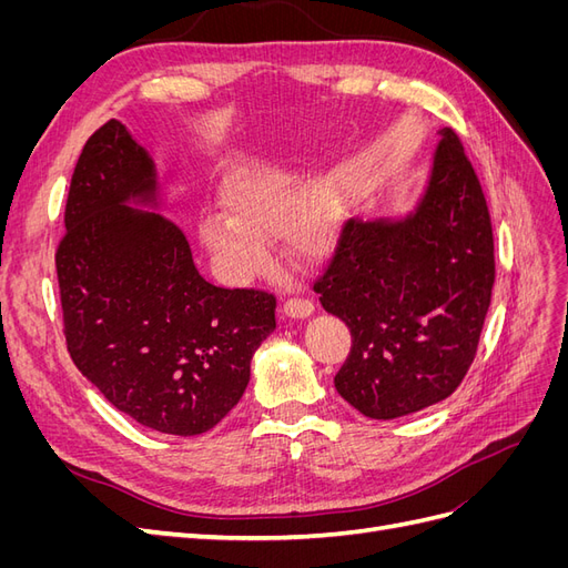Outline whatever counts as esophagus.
I'll list each match as a JSON object with an SVG mask.
<instances>
[{"mask_svg":"<svg viewBox=\"0 0 568 568\" xmlns=\"http://www.w3.org/2000/svg\"><path fill=\"white\" fill-rule=\"evenodd\" d=\"M315 311V305L311 298H303V296H288L284 301V313L288 317H307Z\"/></svg>","mask_w":568,"mask_h":568,"instance_id":"obj_1","label":"esophagus"}]
</instances>
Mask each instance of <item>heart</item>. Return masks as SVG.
<instances>
[{"instance_id": "b5f03b06", "label": "heart", "mask_w": 568, "mask_h": 568, "mask_svg": "<svg viewBox=\"0 0 568 568\" xmlns=\"http://www.w3.org/2000/svg\"><path fill=\"white\" fill-rule=\"evenodd\" d=\"M225 215L201 220L199 236L232 282H248L267 265V244L286 236L298 255L322 253L336 232L338 211L329 194L280 170H242L225 194Z\"/></svg>"}]
</instances>
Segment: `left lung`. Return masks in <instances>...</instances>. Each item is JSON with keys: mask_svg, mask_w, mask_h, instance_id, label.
Wrapping results in <instances>:
<instances>
[{"mask_svg": "<svg viewBox=\"0 0 568 568\" xmlns=\"http://www.w3.org/2000/svg\"><path fill=\"white\" fill-rule=\"evenodd\" d=\"M493 282L486 194L445 128L417 213L395 225L348 220L313 282L353 336L334 376L341 398L372 419L448 398L476 357Z\"/></svg>", "mask_w": 568, "mask_h": 568, "instance_id": "1", "label": "left lung"}]
</instances>
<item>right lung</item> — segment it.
Here are the masks:
<instances>
[{
	"mask_svg": "<svg viewBox=\"0 0 568 568\" xmlns=\"http://www.w3.org/2000/svg\"><path fill=\"white\" fill-rule=\"evenodd\" d=\"M153 192V163L125 125L109 120L84 142L57 246L63 336L115 409L153 432L199 436L244 395L277 296L205 282L173 220L125 205Z\"/></svg>",
	"mask_w": 568,
	"mask_h": 568,
	"instance_id": "1",
	"label": "right lung"
}]
</instances>
